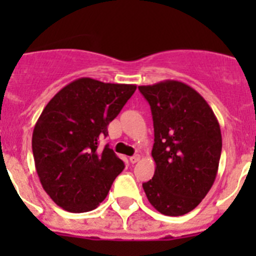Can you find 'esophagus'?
<instances>
[{
  "instance_id": "34e87169",
  "label": "esophagus",
  "mask_w": 256,
  "mask_h": 256,
  "mask_svg": "<svg viewBox=\"0 0 256 256\" xmlns=\"http://www.w3.org/2000/svg\"><path fill=\"white\" fill-rule=\"evenodd\" d=\"M130 162H132V164H136V162H140V155L130 156Z\"/></svg>"
}]
</instances>
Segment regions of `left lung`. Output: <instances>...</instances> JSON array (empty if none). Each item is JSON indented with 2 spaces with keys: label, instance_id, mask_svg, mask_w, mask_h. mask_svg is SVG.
<instances>
[{
  "label": "left lung",
  "instance_id": "8db88e82",
  "mask_svg": "<svg viewBox=\"0 0 256 256\" xmlns=\"http://www.w3.org/2000/svg\"><path fill=\"white\" fill-rule=\"evenodd\" d=\"M154 120L152 180L142 184L164 216L195 209L216 180L222 152L218 119L198 91L178 80L140 86Z\"/></svg>",
  "mask_w": 256,
  "mask_h": 256
}]
</instances>
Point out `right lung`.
I'll list each match as a JSON object with an SVG mask.
<instances>
[{
    "instance_id": "1",
    "label": "right lung",
    "mask_w": 256,
    "mask_h": 256,
    "mask_svg": "<svg viewBox=\"0 0 256 256\" xmlns=\"http://www.w3.org/2000/svg\"><path fill=\"white\" fill-rule=\"evenodd\" d=\"M137 86L79 78L61 88L38 118L32 150L40 184L52 201L70 212L96 209L124 169L98 140Z\"/></svg>"
}]
</instances>
